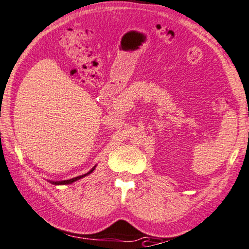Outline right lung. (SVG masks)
<instances>
[{
  "mask_svg": "<svg viewBox=\"0 0 249 249\" xmlns=\"http://www.w3.org/2000/svg\"><path fill=\"white\" fill-rule=\"evenodd\" d=\"M95 168H96V165L94 166V168H92L90 171H88L87 173H85V174H83V176H78V177H76V178H72V179H69V180H62V181H50V183H53V184H54V185H64V184H71L72 182H75V181H78L79 179H83V178H85V177H87L88 174H90L92 171H94L95 170Z\"/></svg>",
  "mask_w": 249,
  "mask_h": 249,
  "instance_id": "right-lung-1",
  "label": "right lung"
}]
</instances>
